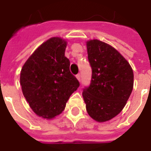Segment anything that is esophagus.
Returning <instances> with one entry per match:
<instances>
[{
  "label": "esophagus",
  "mask_w": 151,
  "mask_h": 151,
  "mask_svg": "<svg viewBox=\"0 0 151 151\" xmlns=\"http://www.w3.org/2000/svg\"><path fill=\"white\" fill-rule=\"evenodd\" d=\"M76 77H77V78H78V80L80 81H81V74H80V73H78V75L76 76Z\"/></svg>",
  "instance_id": "34e87169"
}]
</instances>
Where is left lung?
<instances>
[{"mask_svg":"<svg viewBox=\"0 0 151 151\" xmlns=\"http://www.w3.org/2000/svg\"><path fill=\"white\" fill-rule=\"evenodd\" d=\"M92 68L90 85L82 92L87 112L97 122L110 120L125 106L132 93L134 74L128 62L110 45L100 40L87 42Z\"/></svg>","mask_w":151,"mask_h":151,"instance_id":"1","label":"left lung"}]
</instances>
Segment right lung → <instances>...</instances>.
<instances>
[{"mask_svg": "<svg viewBox=\"0 0 151 151\" xmlns=\"http://www.w3.org/2000/svg\"><path fill=\"white\" fill-rule=\"evenodd\" d=\"M65 47L64 40L50 38L35 50L20 72L25 99L35 113L44 119L59 115L71 94L80 86L70 71Z\"/></svg>", "mask_w": 151, "mask_h": 151, "instance_id": "add662e5", "label": "right lung"}]
</instances>
